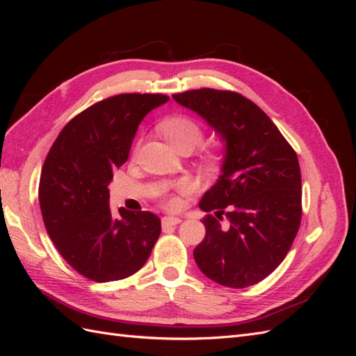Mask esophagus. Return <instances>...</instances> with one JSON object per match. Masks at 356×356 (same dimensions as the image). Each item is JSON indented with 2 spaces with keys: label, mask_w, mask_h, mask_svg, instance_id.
<instances>
[{
  "label": "esophagus",
  "mask_w": 356,
  "mask_h": 356,
  "mask_svg": "<svg viewBox=\"0 0 356 356\" xmlns=\"http://www.w3.org/2000/svg\"><path fill=\"white\" fill-rule=\"evenodd\" d=\"M181 221L182 220L178 218V217H163V218H161V225H163V227L166 229V227H172V225L179 224Z\"/></svg>",
  "instance_id": "obj_1"
}]
</instances>
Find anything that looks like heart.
Wrapping results in <instances>:
<instances>
[{
	"instance_id": "b5f03b06",
	"label": "heart",
	"mask_w": 356,
	"mask_h": 356,
	"mask_svg": "<svg viewBox=\"0 0 356 356\" xmlns=\"http://www.w3.org/2000/svg\"><path fill=\"white\" fill-rule=\"evenodd\" d=\"M160 131L163 134L166 141L177 148L178 152H182V149H188L191 152L193 148H196L200 141H202V127L199 126V123L196 120H193L191 117L188 115H170L168 117L166 120L161 122L160 124ZM203 160L207 163H212V156L207 154L203 157ZM177 190L179 193L186 191V186L181 184L177 187ZM163 204L168 209H178L181 200L178 196H166L163 199Z\"/></svg>"
}]
</instances>
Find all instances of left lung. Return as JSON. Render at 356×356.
I'll return each mask as SVG.
<instances>
[{
  "mask_svg": "<svg viewBox=\"0 0 356 356\" xmlns=\"http://www.w3.org/2000/svg\"><path fill=\"white\" fill-rule=\"evenodd\" d=\"M172 98L225 143L221 175L199 203L215 217L203 218L207 234L193 251L196 264L220 285H255L284 261L300 227L297 154L260 106L241 93L197 89Z\"/></svg>",
  "mask_w": 356,
  "mask_h": 356,
  "instance_id": "obj_1",
  "label": "left lung"
}]
</instances>
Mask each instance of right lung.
I'll list each match as a JSON object with an SVG mask.
<instances>
[{"label":"right lung","instance_id":"obj_1","mask_svg":"<svg viewBox=\"0 0 356 356\" xmlns=\"http://www.w3.org/2000/svg\"><path fill=\"white\" fill-rule=\"evenodd\" d=\"M169 101L123 93L96 102L62 129L41 169L38 199L46 230L65 261L95 282L132 276L148 260L161 224L148 211L113 218L108 184L129 157L143 118Z\"/></svg>","mask_w":356,"mask_h":356}]
</instances>
